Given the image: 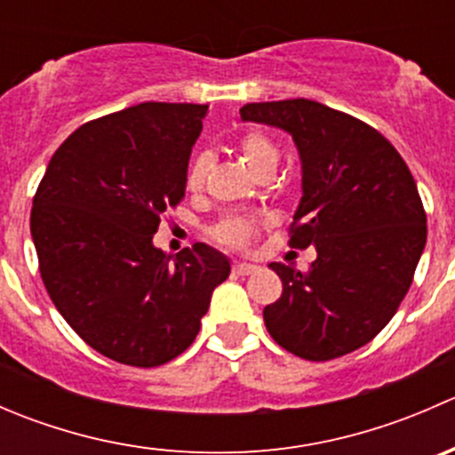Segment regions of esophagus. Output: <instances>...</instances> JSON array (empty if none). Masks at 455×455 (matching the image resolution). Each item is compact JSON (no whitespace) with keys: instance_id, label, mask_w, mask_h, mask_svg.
Returning a JSON list of instances; mask_svg holds the SVG:
<instances>
[{"instance_id":"34e87169","label":"esophagus","mask_w":455,"mask_h":455,"mask_svg":"<svg viewBox=\"0 0 455 455\" xmlns=\"http://www.w3.org/2000/svg\"><path fill=\"white\" fill-rule=\"evenodd\" d=\"M233 270H235L237 275H253L257 270V266L255 264H246V261H235Z\"/></svg>"}]
</instances>
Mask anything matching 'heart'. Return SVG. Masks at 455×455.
I'll use <instances>...</instances> for the list:
<instances>
[{
	"label": "heart",
	"mask_w": 455,
	"mask_h": 455,
	"mask_svg": "<svg viewBox=\"0 0 455 455\" xmlns=\"http://www.w3.org/2000/svg\"><path fill=\"white\" fill-rule=\"evenodd\" d=\"M240 154L253 173L259 172V169L266 167V164H277L279 160L277 145H275L268 136L261 134V132H249V134L242 136ZM211 164H213V156H211L209 151H200V154L191 160L189 169H187V178H185L187 189L196 194V191H200L202 187H204ZM255 227H257V220L240 218V215H235V218L224 220V222L215 228V237H218L222 244L240 249V246L249 244L251 237L255 235Z\"/></svg>",
	"instance_id": "obj_1"
}]
</instances>
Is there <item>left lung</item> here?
I'll list each match as a JSON object with an SVG mask.
<instances>
[{
    "label": "left lung",
    "mask_w": 455,
    "mask_h": 455,
    "mask_svg": "<svg viewBox=\"0 0 455 455\" xmlns=\"http://www.w3.org/2000/svg\"><path fill=\"white\" fill-rule=\"evenodd\" d=\"M240 114L292 136L301 198L291 246L316 251L308 273L270 264L283 291L264 308L266 330L308 361L359 350L396 313L425 251L414 176L379 132L316 100L249 103Z\"/></svg>",
    "instance_id": "8db88e82"
}]
</instances>
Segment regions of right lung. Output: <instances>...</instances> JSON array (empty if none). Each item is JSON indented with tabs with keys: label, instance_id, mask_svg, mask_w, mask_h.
Segmentation results:
<instances>
[{
	"label": "right lung",
	"instance_id": "add662e5",
	"mask_svg": "<svg viewBox=\"0 0 455 455\" xmlns=\"http://www.w3.org/2000/svg\"><path fill=\"white\" fill-rule=\"evenodd\" d=\"M209 105L140 103L81 125L54 151L30 233L45 291L96 352L156 368L194 343L231 261L209 244L176 259L154 244L185 198Z\"/></svg>",
	"mask_w": 455,
	"mask_h": 455
}]
</instances>
